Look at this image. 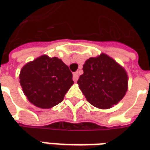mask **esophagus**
Instances as JSON below:
<instances>
[{
    "label": "esophagus",
    "mask_w": 150,
    "mask_h": 150,
    "mask_svg": "<svg viewBox=\"0 0 150 150\" xmlns=\"http://www.w3.org/2000/svg\"><path fill=\"white\" fill-rule=\"evenodd\" d=\"M79 79V72H75L74 74H73V80L74 82H77Z\"/></svg>",
    "instance_id": "34e87169"
}]
</instances>
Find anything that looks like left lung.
Listing matches in <instances>:
<instances>
[{
	"label": "left lung",
	"mask_w": 150,
	"mask_h": 150,
	"mask_svg": "<svg viewBox=\"0 0 150 150\" xmlns=\"http://www.w3.org/2000/svg\"><path fill=\"white\" fill-rule=\"evenodd\" d=\"M77 83L87 100L101 109L110 108L121 100L128 90L125 70L105 54L88 59Z\"/></svg>",
	"instance_id": "8db88e82"
}]
</instances>
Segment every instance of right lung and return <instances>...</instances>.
<instances>
[{
    "label": "right lung",
    "instance_id": "right-lung-1",
    "mask_svg": "<svg viewBox=\"0 0 150 150\" xmlns=\"http://www.w3.org/2000/svg\"><path fill=\"white\" fill-rule=\"evenodd\" d=\"M19 79L28 100L41 108H50L61 103L74 83L68 67L59 58L47 55L26 63Z\"/></svg>",
    "mask_w": 150,
    "mask_h": 150
}]
</instances>
